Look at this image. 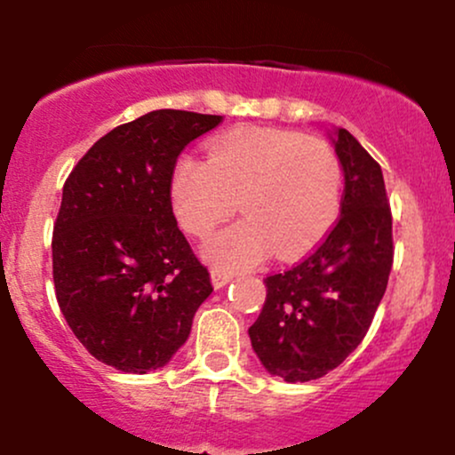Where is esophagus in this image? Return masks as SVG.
Instances as JSON below:
<instances>
[{"instance_id":"obj_1","label":"esophagus","mask_w":455,"mask_h":455,"mask_svg":"<svg viewBox=\"0 0 455 455\" xmlns=\"http://www.w3.org/2000/svg\"><path fill=\"white\" fill-rule=\"evenodd\" d=\"M231 280H233V273H224V271H218V269L212 271V283H213V288H216V290L224 288Z\"/></svg>"}]
</instances>
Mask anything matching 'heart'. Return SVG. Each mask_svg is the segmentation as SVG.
I'll use <instances>...</instances> for the list:
<instances>
[{
    "label": "heart",
    "mask_w": 455,
    "mask_h": 455,
    "mask_svg": "<svg viewBox=\"0 0 455 455\" xmlns=\"http://www.w3.org/2000/svg\"><path fill=\"white\" fill-rule=\"evenodd\" d=\"M341 163L331 144L294 131L235 129L207 148V161L180 158L169 184L180 227L205 237L242 205L245 218L207 239L213 269L235 273L314 250L341 207Z\"/></svg>",
    "instance_id": "1"
}]
</instances>
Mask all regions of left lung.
Instances as JSON below:
<instances>
[{
  "label": "left lung",
  "instance_id": "obj_1",
  "mask_svg": "<svg viewBox=\"0 0 455 455\" xmlns=\"http://www.w3.org/2000/svg\"><path fill=\"white\" fill-rule=\"evenodd\" d=\"M346 188L326 239L292 269L265 280L248 335L260 364L283 381H311L360 346L392 269V213L381 167L346 129L328 133Z\"/></svg>",
  "mask_w": 455,
  "mask_h": 455
}]
</instances>
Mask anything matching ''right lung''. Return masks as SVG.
I'll return each mask as SVG.
<instances>
[{"label":"right lung","instance_id":"obj_1","mask_svg":"<svg viewBox=\"0 0 455 455\" xmlns=\"http://www.w3.org/2000/svg\"><path fill=\"white\" fill-rule=\"evenodd\" d=\"M220 123L148 112L95 141L63 186L52 235L59 307L89 354L123 373L165 366L213 290L178 228L169 184L180 152Z\"/></svg>","mask_w":455,"mask_h":455}]
</instances>
